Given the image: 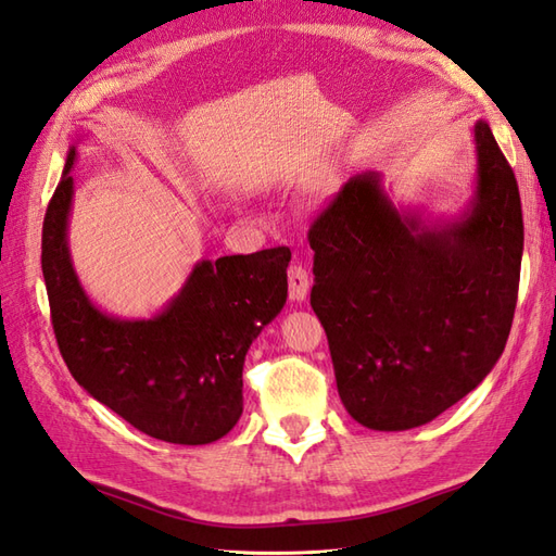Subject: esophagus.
I'll return each mask as SVG.
<instances>
[{"instance_id":"1","label":"esophagus","mask_w":556,"mask_h":556,"mask_svg":"<svg viewBox=\"0 0 556 556\" xmlns=\"http://www.w3.org/2000/svg\"><path fill=\"white\" fill-rule=\"evenodd\" d=\"M309 291V275L301 263H293L289 267V299L293 303H303Z\"/></svg>"}]
</instances>
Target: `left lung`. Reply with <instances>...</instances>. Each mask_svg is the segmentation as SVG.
<instances>
[{
  "label": "left lung",
  "instance_id": "left-lung-1",
  "mask_svg": "<svg viewBox=\"0 0 556 556\" xmlns=\"http://www.w3.org/2000/svg\"><path fill=\"white\" fill-rule=\"evenodd\" d=\"M471 199L457 215L395 205L381 173L355 175L309 227V305L341 403L374 431L429 424L495 367L523 253L516 177L473 123Z\"/></svg>",
  "mask_w": 556,
  "mask_h": 556
}]
</instances>
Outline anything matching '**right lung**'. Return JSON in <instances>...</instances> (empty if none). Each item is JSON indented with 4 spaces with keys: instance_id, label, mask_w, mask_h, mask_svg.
<instances>
[{
    "instance_id": "add662e5",
    "label": "right lung",
    "mask_w": 556,
    "mask_h": 556,
    "mask_svg": "<svg viewBox=\"0 0 556 556\" xmlns=\"http://www.w3.org/2000/svg\"><path fill=\"white\" fill-rule=\"evenodd\" d=\"M71 144L42 227V273L59 351L83 389L135 429L175 445L227 435L243 412V359L287 303V247L191 267L151 317H115L89 299L68 247Z\"/></svg>"
}]
</instances>
